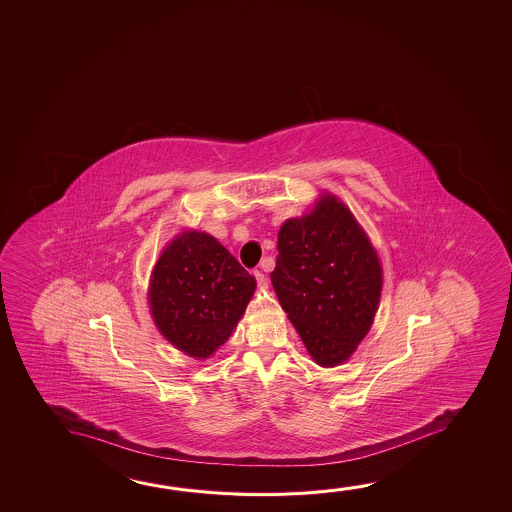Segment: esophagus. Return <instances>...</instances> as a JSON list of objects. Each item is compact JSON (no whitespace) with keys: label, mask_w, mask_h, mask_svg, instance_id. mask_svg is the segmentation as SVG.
<instances>
[{"label":"esophagus","mask_w":512,"mask_h":512,"mask_svg":"<svg viewBox=\"0 0 512 512\" xmlns=\"http://www.w3.org/2000/svg\"><path fill=\"white\" fill-rule=\"evenodd\" d=\"M253 277H255V280H257V285H259V287H266V285H268L266 275H264L262 271H259V269H257V271H253Z\"/></svg>","instance_id":"obj_1"}]
</instances>
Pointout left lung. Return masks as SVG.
Instances as JSON below:
<instances>
[{
	"mask_svg": "<svg viewBox=\"0 0 512 512\" xmlns=\"http://www.w3.org/2000/svg\"><path fill=\"white\" fill-rule=\"evenodd\" d=\"M271 273L278 302L316 364L350 359L371 328L382 293V266L350 209L321 194L302 218L278 232Z\"/></svg>",
	"mask_w": 512,
	"mask_h": 512,
	"instance_id": "8db88e82",
	"label": "left lung"
}]
</instances>
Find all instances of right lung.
<instances>
[{
  "instance_id": "right-lung-1",
  "label": "right lung",
  "mask_w": 512,
  "mask_h": 512,
  "mask_svg": "<svg viewBox=\"0 0 512 512\" xmlns=\"http://www.w3.org/2000/svg\"><path fill=\"white\" fill-rule=\"evenodd\" d=\"M255 285L216 237L187 230L166 246L153 268L151 316L180 352L207 359L232 336Z\"/></svg>"
}]
</instances>
